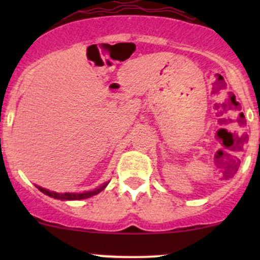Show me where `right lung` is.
Instances as JSON below:
<instances>
[{"label": "right lung", "mask_w": 260, "mask_h": 260, "mask_svg": "<svg viewBox=\"0 0 260 260\" xmlns=\"http://www.w3.org/2000/svg\"><path fill=\"white\" fill-rule=\"evenodd\" d=\"M109 182H105V183L101 184L100 187L95 188L92 190H88V192H83V193H57V192H51V190L46 189V188H43L40 186H37L39 188L40 192H43L44 194L51 197V198L55 199H59V201H80V199H86L90 198L92 196H96L98 193H100L101 190H104L106 188Z\"/></svg>", "instance_id": "add662e5"}]
</instances>
